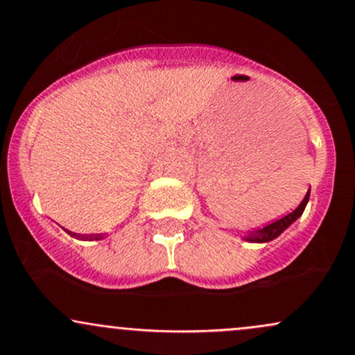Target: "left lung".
Returning a JSON list of instances; mask_svg holds the SVG:
<instances>
[{
    "instance_id": "left-lung-1",
    "label": "left lung",
    "mask_w": 355,
    "mask_h": 355,
    "mask_svg": "<svg viewBox=\"0 0 355 355\" xmlns=\"http://www.w3.org/2000/svg\"><path fill=\"white\" fill-rule=\"evenodd\" d=\"M309 197H311V189L307 190L304 200L299 203V207H297L295 210H292L291 214H287L282 218L274 220L272 223H267L266 227H259V229L250 230L247 235H243L242 239L247 240V242H254V243H267V242H270V240L277 239L285 229H288V227H291L292 223H294L295 220L304 214L305 205H307V202H309Z\"/></svg>"
}]
</instances>
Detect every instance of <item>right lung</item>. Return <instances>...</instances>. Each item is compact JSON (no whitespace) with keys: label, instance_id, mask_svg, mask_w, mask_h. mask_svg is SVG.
I'll use <instances>...</instances> for the list:
<instances>
[{"label":"right lung","instance_id":"add662e5","mask_svg":"<svg viewBox=\"0 0 355 355\" xmlns=\"http://www.w3.org/2000/svg\"><path fill=\"white\" fill-rule=\"evenodd\" d=\"M64 232H68V234H70L71 237H75V239H83V240H101V239H105V234H89V235H80V234H73V232H70V230H64Z\"/></svg>","mask_w":355,"mask_h":355}]
</instances>
